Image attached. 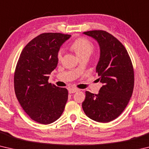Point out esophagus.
<instances>
[{
    "instance_id": "obj_1",
    "label": "esophagus",
    "mask_w": 149,
    "mask_h": 149,
    "mask_svg": "<svg viewBox=\"0 0 149 149\" xmlns=\"http://www.w3.org/2000/svg\"><path fill=\"white\" fill-rule=\"evenodd\" d=\"M68 91H69V93H70V94H72V93L78 92L79 90L78 89H75V88H70V89H69Z\"/></svg>"
}]
</instances>
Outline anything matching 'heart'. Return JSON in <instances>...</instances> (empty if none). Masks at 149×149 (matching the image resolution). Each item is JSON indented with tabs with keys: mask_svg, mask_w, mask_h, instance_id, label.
Masks as SVG:
<instances>
[{
	"mask_svg": "<svg viewBox=\"0 0 149 149\" xmlns=\"http://www.w3.org/2000/svg\"><path fill=\"white\" fill-rule=\"evenodd\" d=\"M72 49L74 50L75 54L78 57L82 56L84 55H90L92 53L94 49L93 45L91 42L85 38H79L73 42L72 45ZM63 49H60L58 52L57 58L58 60H60L62 58Z\"/></svg>",
	"mask_w": 149,
	"mask_h": 149,
	"instance_id": "obj_1",
	"label": "heart"
}]
</instances>
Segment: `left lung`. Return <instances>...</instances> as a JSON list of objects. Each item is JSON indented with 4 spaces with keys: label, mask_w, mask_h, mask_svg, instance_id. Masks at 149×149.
I'll list each match as a JSON object with an SVG mask.
<instances>
[{
    "label": "left lung",
    "mask_w": 149,
    "mask_h": 149,
    "mask_svg": "<svg viewBox=\"0 0 149 149\" xmlns=\"http://www.w3.org/2000/svg\"><path fill=\"white\" fill-rule=\"evenodd\" d=\"M84 34L99 43L100 58L96 72L103 85L98 94L85 92L82 108L91 120L109 122L122 114L132 97L134 87L132 60L124 46L109 33L93 30Z\"/></svg>",
    "instance_id": "obj_1"
}]
</instances>
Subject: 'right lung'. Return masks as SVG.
Here are the masks:
<instances>
[{
  "label": "right lung",
  "mask_w": 149,
  "mask_h": 149,
  "mask_svg": "<svg viewBox=\"0 0 149 149\" xmlns=\"http://www.w3.org/2000/svg\"><path fill=\"white\" fill-rule=\"evenodd\" d=\"M71 37L60 33H45L29 42L22 50L14 73L17 99L35 122L49 124L61 116L68 100L65 88L48 82L58 64L57 54Z\"/></svg>",
  "instance_id": "add662e5"
}]
</instances>
